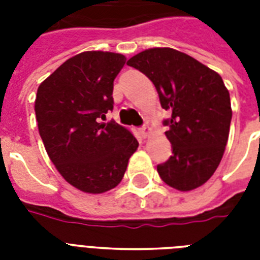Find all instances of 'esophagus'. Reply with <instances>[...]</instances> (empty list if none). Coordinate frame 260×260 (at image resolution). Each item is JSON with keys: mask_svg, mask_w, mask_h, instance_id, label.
I'll return each mask as SVG.
<instances>
[{"mask_svg": "<svg viewBox=\"0 0 260 260\" xmlns=\"http://www.w3.org/2000/svg\"><path fill=\"white\" fill-rule=\"evenodd\" d=\"M140 134H142L143 138H147V136H150L151 134V128L148 125H144L140 128Z\"/></svg>", "mask_w": 260, "mask_h": 260, "instance_id": "1", "label": "esophagus"}]
</instances>
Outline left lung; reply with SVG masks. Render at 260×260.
Masks as SVG:
<instances>
[{
  "instance_id": "left-lung-1",
  "label": "left lung",
  "mask_w": 260,
  "mask_h": 260,
  "mask_svg": "<svg viewBox=\"0 0 260 260\" xmlns=\"http://www.w3.org/2000/svg\"><path fill=\"white\" fill-rule=\"evenodd\" d=\"M151 79L171 117L167 139L173 155L158 165L162 181L189 191L209 179L221 162L230 135V91L216 71L173 48H150L126 62Z\"/></svg>"
}]
</instances>
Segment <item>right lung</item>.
<instances>
[{
  "instance_id": "add662e5",
  "label": "right lung",
  "mask_w": 260,
  "mask_h": 260,
  "mask_svg": "<svg viewBox=\"0 0 260 260\" xmlns=\"http://www.w3.org/2000/svg\"><path fill=\"white\" fill-rule=\"evenodd\" d=\"M125 60L114 52H81L38 89L35 113L47 154L60 175L85 193L116 187L139 147L126 128L101 121L113 109V81Z\"/></svg>"
}]
</instances>
